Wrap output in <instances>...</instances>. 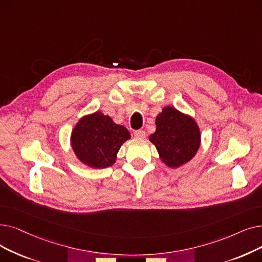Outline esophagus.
I'll return each mask as SVG.
<instances>
[{"mask_svg": "<svg viewBox=\"0 0 262 262\" xmlns=\"http://www.w3.org/2000/svg\"><path fill=\"white\" fill-rule=\"evenodd\" d=\"M134 135H135V137H136V138L142 139V138H144V137H145V132H144V130H142V129H138V130H135Z\"/></svg>", "mask_w": 262, "mask_h": 262, "instance_id": "34e87169", "label": "esophagus"}]
</instances>
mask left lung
<instances>
[{"label":"left lung","mask_w":262,"mask_h":262,"mask_svg":"<svg viewBox=\"0 0 262 262\" xmlns=\"http://www.w3.org/2000/svg\"><path fill=\"white\" fill-rule=\"evenodd\" d=\"M156 130L150 136L162 161L177 168L195 156L200 145L196 122L173 107H165L156 118Z\"/></svg>","instance_id":"obj_1"}]
</instances>
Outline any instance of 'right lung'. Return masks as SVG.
I'll list each match as a JSON object with an SVG mask.
<instances>
[{"mask_svg": "<svg viewBox=\"0 0 262 262\" xmlns=\"http://www.w3.org/2000/svg\"><path fill=\"white\" fill-rule=\"evenodd\" d=\"M129 138L130 134L124 126L95 112L77 123L72 133V146L83 164L101 169L115 164L121 145Z\"/></svg>", "mask_w": 262, "mask_h": 262, "instance_id": "add662e5", "label": "right lung"}]
</instances>
